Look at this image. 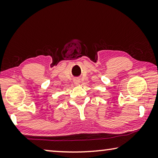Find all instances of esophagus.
Returning <instances> with one entry per match:
<instances>
[{
    "instance_id": "obj_1",
    "label": "esophagus",
    "mask_w": 158,
    "mask_h": 158,
    "mask_svg": "<svg viewBox=\"0 0 158 158\" xmlns=\"http://www.w3.org/2000/svg\"><path fill=\"white\" fill-rule=\"evenodd\" d=\"M80 83H81V81H80L79 79H74V84L75 85H79Z\"/></svg>"
}]
</instances>
